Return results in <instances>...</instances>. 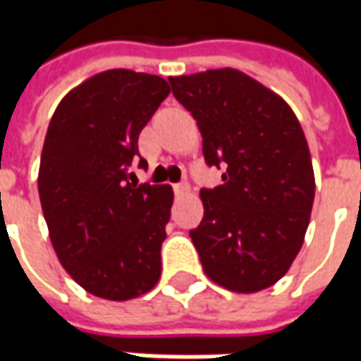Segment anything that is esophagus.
Returning <instances> with one entry per match:
<instances>
[{"instance_id":"1","label":"esophagus","mask_w":361,"mask_h":361,"mask_svg":"<svg viewBox=\"0 0 361 361\" xmlns=\"http://www.w3.org/2000/svg\"><path fill=\"white\" fill-rule=\"evenodd\" d=\"M174 188V195H187L188 192V183H176V185H173Z\"/></svg>"}]
</instances>
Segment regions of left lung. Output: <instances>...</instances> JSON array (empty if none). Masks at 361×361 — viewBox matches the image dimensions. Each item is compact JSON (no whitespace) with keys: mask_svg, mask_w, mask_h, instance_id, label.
<instances>
[{"mask_svg":"<svg viewBox=\"0 0 361 361\" xmlns=\"http://www.w3.org/2000/svg\"><path fill=\"white\" fill-rule=\"evenodd\" d=\"M197 120L207 166L223 185L201 188V225L190 231L204 273L237 293L283 277L310 225L315 178L305 134L277 94L233 68L169 78Z\"/></svg>","mask_w":361,"mask_h":361,"instance_id":"1","label":"left lung"}]
</instances>
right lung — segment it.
<instances>
[{"label":"right lung","instance_id":"1","mask_svg":"<svg viewBox=\"0 0 361 361\" xmlns=\"http://www.w3.org/2000/svg\"><path fill=\"white\" fill-rule=\"evenodd\" d=\"M169 92L160 76L108 70L70 92L49 120L42 211L63 269L96 298L126 301L159 281L173 188L130 183L128 169L140 159L138 134Z\"/></svg>","mask_w":361,"mask_h":361}]
</instances>
